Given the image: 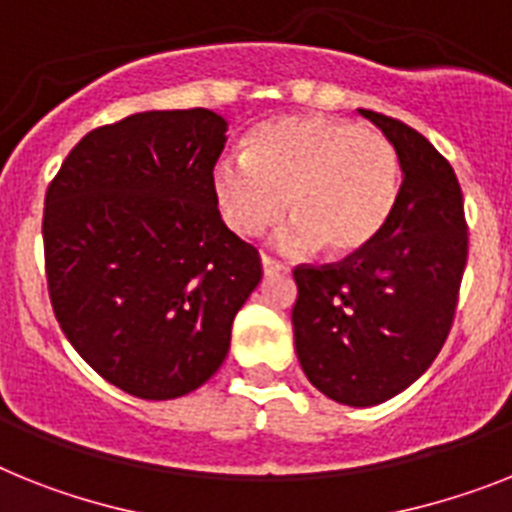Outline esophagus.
<instances>
[{
	"label": "esophagus",
	"mask_w": 512,
	"mask_h": 512,
	"mask_svg": "<svg viewBox=\"0 0 512 512\" xmlns=\"http://www.w3.org/2000/svg\"><path fill=\"white\" fill-rule=\"evenodd\" d=\"M261 269H264L266 277H272V274L287 272V266L282 264V261L272 259V256H266V253H261Z\"/></svg>",
	"instance_id": "esophagus-1"
}]
</instances>
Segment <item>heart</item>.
I'll use <instances>...</instances> for the list:
<instances>
[{"label":"heart","instance_id":"b5f03b06","mask_svg":"<svg viewBox=\"0 0 512 512\" xmlns=\"http://www.w3.org/2000/svg\"><path fill=\"white\" fill-rule=\"evenodd\" d=\"M211 188L227 227L261 235L290 209L285 251L319 243L356 256L382 235L400 193V156L384 135L327 114H285L253 128L243 156H222Z\"/></svg>","mask_w":512,"mask_h":512}]
</instances>
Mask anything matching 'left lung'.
I'll use <instances>...</instances> for the list:
<instances>
[{"label": "left lung", "instance_id": "left-lung-1", "mask_svg": "<svg viewBox=\"0 0 512 512\" xmlns=\"http://www.w3.org/2000/svg\"><path fill=\"white\" fill-rule=\"evenodd\" d=\"M395 146L403 185L369 248L324 266H295V353L327 398L369 408L424 374L453 327L468 259L463 193L424 135L358 109Z\"/></svg>", "mask_w": 512, "mask_h": 512}]
</instances>
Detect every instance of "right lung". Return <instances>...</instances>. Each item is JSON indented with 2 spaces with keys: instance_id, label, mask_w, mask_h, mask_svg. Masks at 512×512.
I'll use <instances>...</instances> for the list:
<instances>
[{
  "instance_id": "add662e5",
  "label": "right lung",
  "mask_w": 512,
  "mask_h": 512,
  "mask_svg": "<svg viewBox=\"0 0 512 512\" xmlns=\"http://www.w3.org/2000/svg\"><path fill=\"white\" fill-rule=\"evenodd\" d=\"M211 109L138 112L96 128L46 190L54 316L80 358L143 400L183 398L222 366L259 251L219 217Z\"/></svg>"
}]
</instances>
